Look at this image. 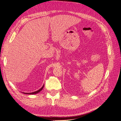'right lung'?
Returning <instances> with one entry per match:
<instances>
[{
    "label": "right lung",
    "instance_id": "add662e5",
    "mask_svg": "<svg viewBox=\"0 0 121 121\" xmlns=\"http://www.w3.org/2000/svg\"><path fill=\"white\" fill-rule=\"evenodd\" d=\"M44 85H43V86L40 89H39V90H37V91H35V92H30V93H26V92H23V93H24V94H36V93H38V92H40V91H41L42 90V89L43 88V87H44Z\"/></svg>",
    "mask_w": 121,
    "mask_h": 121
}]
</instances>
